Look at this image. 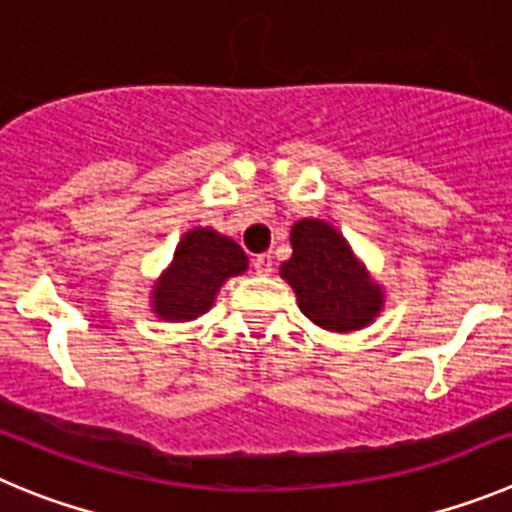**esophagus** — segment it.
<instances>
[{"label": "esophagus", "instance_id": "34e87169", "mask_svg": "<svg viewBox=\"0 0 512 512\" xmlns=\"http://www.w3.org/2000/svg\"><path fill=\"white\" fill-rule=\"evenodd\" d=\"M255 273L257 275L273 273V255H270V252H262V255L255 257Z\"/></svg>", "mask_w": 512, "mask_h": 512}]
</instances>
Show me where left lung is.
<instances>
[{
  "label": "left lung",
  "instance_id": "obj_1",
  "mask_svg": "<svg viewBox=\"0 0 512 512\" xmlns=\"http://www.w3.org/2000/svg\"><path fill=\"white\" fill-rule=\"evenodd\" d=\"M290 247L293 255L280 265V278L293 288L308 321L352 334L380 316L385 290L339 229L324 219H301L290 227Z\"/></svg>",
  "mask_w": 512,
  "mask_h": 512
}]
</instances>
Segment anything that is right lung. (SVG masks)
Instances as JSON below:
<instances>
[{
	"mask_svg": "<svg viewBox=\"0 0 512 512\" xmlns=\"http://www.w3.org/2000/svg\"><path fill=\"white\" fill-rule=\"evenodd\" d=\"M250 267L242 247L211 227L188 229L176 245L173 260L150 290V308L158 319L186 324L204 316L229 278Z\"/></svg>",
	"mask_w": 512,
	"mask_h": 512,
	"instance_id": "add662e5",
	"label": "right lung"
}]
</instances>
